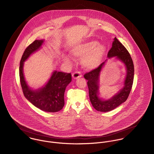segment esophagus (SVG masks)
<instances>
[{"label":"esophagus","mask_w":154,"mask_h":154,"mask_svg":"<svg viewBox=\"0 0 154 154\" xmlns=\"http://www.w3.org/2000/svg\"><path fill=\"white\" fill-rule=\"evenodd\" d=\"M72 77L74 79H78L79 78L82 77V73L79 71H76L72 73Z\"/></svg>","instance_id":"34e87169"}]
</instances>
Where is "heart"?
Listing matches in <instances>:
<instances>
[{
    "label": "heart",
    "mask_w": 154,
    "mask_h": 154,
    "mask_svg": "<svg viewBox=\"0 0 154 154\" xmlns=\"http://www.w3.org/2000/svg\"><path fill=\"white\" fill-rule=\"evenodd\" d=\"M106 51V47L103 44H98L97 41L92 40L84 42L75 48L72 51V54L75 57L84 56L82 62L84 66L89 69L97 68L100 64ZM66 60H69L66 57Z\"/></svg>",
    "instance_id": "1"
}]
</instances>
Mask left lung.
Segmentation results:
<instances>
[{
    "instance_id": "8db88e82",
    "label": "left lung",
    "mask_w": 154,
    "mask_h": 154,
    "mask_svg": "<svg viewBox=\"0 0 154 154\" xmlns=\"http://www.w3.org/2000/svg\"><path fill=\"white\" fill-rule=\"evenodd\" d=\"M108 57H116L122 61L125 65L126 75L124 86L116 95L108 100H103L99 98V78L101 69L105 62L102 63L98 68L86 73L84 78L88 81L89 95L93 107L100 112H109L115 109L123 102L126 101L132 89L134 76V66L132 57L125 46L116 37L112 42V48L108 53Z\"/></svg>"
}]
</instances>
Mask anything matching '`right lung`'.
<instances>
[{"instance_id":"right-lung-1","label":"right lung","mask_w":154,"mask_h":154,"mask_svg":"<svg viewBox=\"0 0 154 154\" xmlns=\"http://www.w3.org/2000/svg\"><path fill=\"white\" fill-rule=\"evenodd\" d=\"M43 42V40H36L25 50L20 62V82L25 97L34 106L45 112H58L65 105V89L72 81L70 73L54 71L46 85L36 90H32L29 87L23 75L24 62L41 48Z\"/></svg>"}]
</instances>
